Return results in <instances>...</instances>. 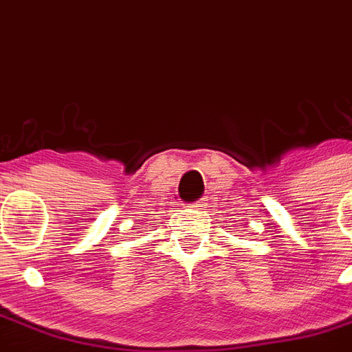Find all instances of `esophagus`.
I'll return each instance as SVG.
<instances>
[{
  "label": "esophagus",
  "mask_w": 352,
  "mask_h": 352,
  "mask_svg": "<svg viewBox=\"0 0 352 352\" xmlns=\"http://www.w3.org/2000/svg\"><path fill=\"white\" fill-rule=\"evenodd\" d=\"M192 206H193V208H201V206H204V201L201 199V201H197V203H193Z\"/></svg>",
  "instance_id": "1"
}]
</instances>
